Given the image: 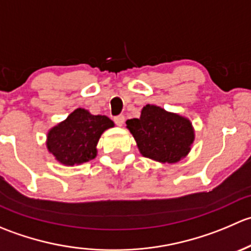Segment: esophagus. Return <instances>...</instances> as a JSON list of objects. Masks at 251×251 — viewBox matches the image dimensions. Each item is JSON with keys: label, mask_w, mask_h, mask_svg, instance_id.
<instances>
[{"label": "esophagus", "mask_w": 251, "mask_h": 251, "mask_svg": "<svg viewBox=\"0 0 251 251\" xmlns=\"http://www.w3.org/2000/svg\"><path fill=\"white\" fill-rule=\"evenodd\" d=\"M114 123H115L118 126H123L124 123H125V116L124 115L115 116V118H114Z\"/></svg>", "instance_id": "obj_1"}]
</instances>
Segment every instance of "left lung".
Masks as SVG:
<instances>
[{"label":"left lung","mask_w":251,"mask_h":251,"mask_svg":"<svg viewBox=\"0 0 251 251\" xmlns=\"http://www.w3.org/2000/svg\"><path fill=\"white\" fill-rule=\"evenodd\" d=\"M141 154L160 163H177L188 154L194 141L192 124L186 118L147 104L138 119L126 121Z\"/></svg>","instance_id":"obj_1"}]
</instances>
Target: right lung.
Returning a JSON list of instances; mask_svg holds the SVG:
<instances>
[{"label": "right lung", "instance_id": "obj_1", "mask_svg": "<svg viewBox=\"0 0 251 251\" xmlns=\"http://www.w3.org/2000/svg\"><path fill=\"white\" fill-rule=\"evenodd\" d=\"M113 126L108 116L92 115L78 108L48 132L47 148L64 165L86 163L97 154L100 135Z\"/></svg>", "mask_w": 251, "mask_h": 251}]
</instances>
